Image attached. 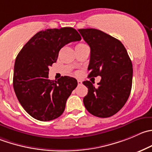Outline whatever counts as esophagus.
<instances>
[{"instance_id":"esophagus-1","label":"esophagus","mask_w":152,"mask_h":152,"mask_svg":"<svg viewBox=\"0 0 152 152\" xmlns=\"http://www.w3.org/2000/svg\"><path fill=\"white\" fill-rule=\"evenodd\" d=\"M77 82H78V85H82V81H81V80H78Z\"/></svg>"}]
</instances>
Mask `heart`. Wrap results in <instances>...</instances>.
Wrapping results in <instances>:
<instances>
[{
  "label": "heart",
  "instance_id": "b5f03b06",
  "mask_svg": "<svg viewBox=\"0 0 152 152\" xmlns=\"http://www.w3.org/2000/svg\"><path fill=\"white\" fill-rule=\"evenodd\" d=\"M84 45V44H79V45ZM77 45H76V46H77Z\"/></svg>",
  "mask_w": 152,
  "mask_h": 152
}]
</instances>
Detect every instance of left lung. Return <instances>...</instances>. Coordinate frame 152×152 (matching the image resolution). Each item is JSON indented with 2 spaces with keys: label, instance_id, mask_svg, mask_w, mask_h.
<instances>
[{
  "label": "left lung",
  "instance_id": "1",
  "mask_svg": "<svg viewBox=\"0 0 152 152\" xmlns=\"http://www.w3.org/2000/svg\"><path fill=\"white\" fill-rule=\"evenodd\" d=\"M78 31L91 48L88 77L101 76L96 88L90 81L83 82L88 88L84 104L94 116L110 117L124 106L130 96L132 61L124 45L111 35L91 28Z\"/></svg>",
  "mask_w": 152,
  "mask_h": 152
}]
</instances>
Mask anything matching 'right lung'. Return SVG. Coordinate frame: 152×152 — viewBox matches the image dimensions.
Instances as JSON below:
<instances>
[{"instance_id":"1","label":"right lung","mask_w":152,"mask_h":152,"mask_svg":"<svg viewBox=\"0 0 152 152\" xmlns=\"http://www.w3.org/2000/svg\"><path fill=\"white\" fill-rule=\"evenodd\" d=\"M81 39L72 27L48 29L37 32L18 54L13 88L20 104L33 118L50 121L63 113L77 80L66 76L50 80L49 67L56 61L64 45Z\"/></svg>"}]
</instances>
